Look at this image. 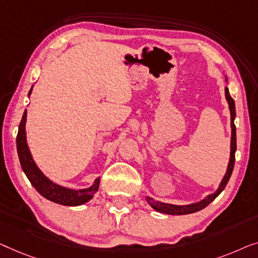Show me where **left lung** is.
Returning a JSON list of instances; mask_svg holds the SVG:
<instances>
[{
  "mask_svg": "<svg viewBox=\"0 0 258 258\" xmlns=\"http://www.w3.org/2000/svg\"><path fill=\"white\" fill-rule=\"evenodd\" d=\"M226 82L228 83V79L226 78ZM224 94H226V99L228 101V105H229V111H230V127H231V139H230V157H229V162H228V167L226 170V174H224L222 181H221L217 189L214 191L213 194L207 195L205 199H202L201 201L190 203V205H172V203H165L161 201L154 200L153 198L146 197V201L148 205H150L154 210H157L159 213L168 214V215H186V214H191L195 212H199L203 208H206L207 206L209 205L210 202L215 200V199L219 197V194L224 189V187L227 186L228 181H229L231 173H233L234 169V164H235V152H236V127H235L234 120L235 117H236V110H235V101L233 98H231L229 90L226 86L224 89Z\"/></svg>",
  "mask_w": 258,
  "mask_h": 258,
  "instance_id": "8db88e82",
  "label": "left lung"
}]
</instances>
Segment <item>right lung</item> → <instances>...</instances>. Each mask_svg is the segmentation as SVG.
Returning a JSON list of instances; mask_svg holds the SVG:
<instances>
[{
	"instance_id": "add662e5",
	"label": "right lung",
	"mask_w": 258,
	"mask_h": 258,
	"mask_svg": "<svg viewBox=\"0 0 258 258\" xmlns=\"http://www.w3.org/2000/svg\"><path fill=\"white\" fill-rule=\"evenodd\" d=\"M32 88L31 86L30 91H29L28 96L30 97ZM25 122H27V110L24 111L23 117L20 122L19 127V134L16 138V145H17V153H19L20 162L22 166V169L25 173V175L30 181L35 189L45 198L46 200L52 201L58 205L63 206H81L84 203L89 202L96 194V191L99 188L100 177H97L93 181V183L88 188H83V189H71V188H67L60 186V184L55 183L53 181L49 179L44 173L39 169V167L36 165V162L32 158L31 152L29 150L28 143H27V131H25Z\"/></svg>"
}]
</instances>
